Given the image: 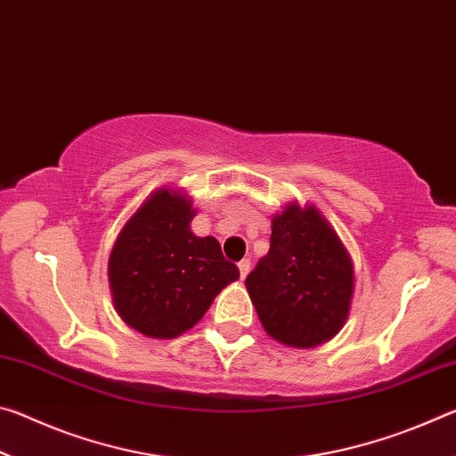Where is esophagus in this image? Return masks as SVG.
<instances>
[{"instance_id":"obj_1","label":"esophagus","mask_w":456,"mask_h":456,"mask_svg":"<svg viewBox=\"0 0 456 456\" xmlns=\"http://www.w3.org/2000/svg\"><path fill=\"white\" fill-rule=\"evenodd\" d=\"M237 267H239V273H241V280H245L247 273H249V269H251V261L249 259H241L237 264Z\"/></svg>"}]
</instances>
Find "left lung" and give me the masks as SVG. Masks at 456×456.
I'll list each match as a JSON object with an SVG mask.
<instances>
[{"label": "left lung", "mask_w": 456, "mask_h": 456, "mask_svg": "<svg viewBox=\"0 0 456 456\" xmlns=\"http://www.w3.org/2000/svg\"><path fill=\"white\" fill-rule=\"evenodd\" d=\"M261 326L291 348H314L348 320L354 265L315 207L291 203L272 221V245L245 280Z\"/></svg>", "instance_id": "left-lung-1"}]
</instances>
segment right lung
<instances>
[{
    "instance_id": "add662e5",
    "label": "right lung",
    "mask_w": 456,
    "mask_h": 456,
    "mask_svg": "<svg viewBox=\"0 0 456 456\" xmlns=\"http://www.w3.org/2000/svg\"><path fill=\"white\" fill-rule=\"evenodd\" d=\"M191 199L159 189L138 207L108 259L114 310L142 336L168 339L191 330L239 269L215 237L191 231Z\"/></svg>"
}]
</instances>
